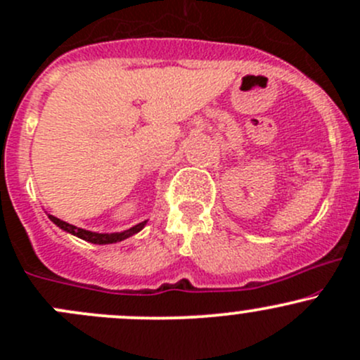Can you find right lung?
I'll use <instances>...</instances> for the list:
<instances>
[{"instance_id": "obj_1", "label": "right lung", "mask_w": 360, "mask_h": 360, "mask_svg": "<svg viewBox=\"0 0 360 360\" xmlns=\"http://www.w3.org/2000/svg\"><path fill=\"white\" fill-rule=\"evenodd\" d=\"M50 221H52L53 224H57V226L60 228V230L68 231V233L75 235V237L82 238V240L85 242H90V244H97V245H108V244H116V242H122L125 240V238L132 237V235L139 233L141 230H143L144 226H146L148 221H143V223L136 224V226L129 228V230H123V231H116V233H97V231H89V230H83V228H78L75 226V224H69L66 221L59 219V217L56 216H50Z\"/></svg>"}]
</instances>
